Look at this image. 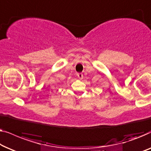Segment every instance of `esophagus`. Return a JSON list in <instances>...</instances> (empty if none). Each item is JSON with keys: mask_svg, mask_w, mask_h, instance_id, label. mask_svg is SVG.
Instances as JSON below:
<instances>
[{"mask_svg": "<svg viewBox=\"0 0 151 151\" xmlns=\"http://www.w3.org/2000/svg\"><path fill=\"white\" fill-rule=\"evenodd\" d=\"M77 76H78V78H79V79H82L83 78V74L82 73H78L77 74Z\"/></svg>", "mask_w": 151, "mask_h": 151, "instance_id": "1", "label": "esophagus"}]
</instances>
